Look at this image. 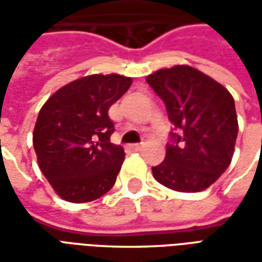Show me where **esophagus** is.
I'll return each mask as SVG.
<instances>
[{
  "label": "esophagus",
  "instance_id": "obj_1",
  "mask_svg": "<svg viewBox=\"0 0 262 262\" xmlns=\"http://www.w3.org/2000/svg\"><path fill=\"white\" fill-rule=\"evenodd\" d=\"M143 147H144L143 144H133V146H130V148L133 151H142Z\"/></svg>",
  "mask_w": 262,
  "mask_h": 262
}]
</instances>
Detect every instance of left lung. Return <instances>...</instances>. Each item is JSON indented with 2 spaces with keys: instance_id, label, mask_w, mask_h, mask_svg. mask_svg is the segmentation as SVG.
<instances>
[{
  "instance_id": "left-lung-1",
  "label": "left lung",
  "mask_w": 262,
  "mask_h": 262,
  "mask_svg": "<svg viewBox=\"0 0 262 262\" xmlns=\"http://www.w3.org/2000/svg\"><path fill=\"white\" fill-rule=\"evenodd\" d=\"M174 125L164 161L153 177L178 192L209 188L230 165L236 146V105L217 81L191 66L161 69L146 78Z\"/></svg>"
}]
</instances>
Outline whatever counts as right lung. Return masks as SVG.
<instances>
[{
  "instance_id": "right-lung-1",
  "label": "right lung",
  "mask_w": 262,
  "mask_h": 262,
  "mask_svg": "<svg viewBox=\"0 0 262 262\" xmlns=\"http://www.w3.org/2000/svg\"><path fill=\"white\" fill-rule=\"evenodd\" d=\"M130 85L125 75H86L54 92L37 115V164L67 202H91L115 185L125 151L111 143L115 129L108 111Z\"/></svg>"
}]
</instances>
